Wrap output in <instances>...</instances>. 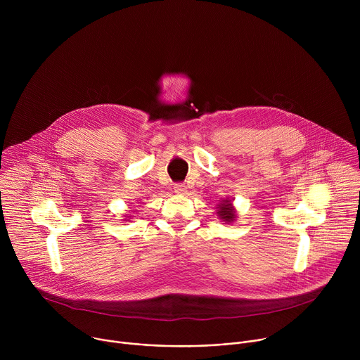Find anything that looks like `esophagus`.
<instances>
[{
  "label": "esophagus",
  "mask_w": 360,
  "mask_h": 360,
  "mask_svg": "<svg viewBox=\"0 0 360 360\" xmlns=\"http://www.w3.org/2000/svg\"><path fill=\"white\" fill-rule=\"evenodd\" d=\"M174 191L179 195H185L186 193V185L182 184V182H178V184L174 185Z\"/></svg>",
  "instance_id": "34e87169"
}]
</instances>
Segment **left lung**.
Wrapping results in <instances>:
<instances>
[{
    "label": "left lung",
    "mask_w": 360,
    "mask_h": 360,
    "mask_svg": "<svg viewBox=\"0 0 360 360\" xmlns=\"http://www.w3.org/2000/svg\"><path fill=\"white\" fill-rule=\"evenodd\" d=\"M221 210H219V212H218V215L224 219V221H228V222H231L233 218H235V212H233V210H232V203L231 202H225V203H222L221 207H219Z\"/></svg>",
    "instance_id": "8db88e82"
}]
</instances>
